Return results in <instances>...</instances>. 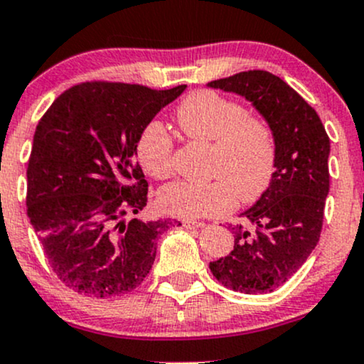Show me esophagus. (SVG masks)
Listing matches in <instances>:
<instances>
[{"instance_id": "obj_1", "label": "esophagus", "mask_w": 364, "mask_h": 364, "mask_svg": "<svg viewBox=\"0 0 364 364\" xmlns=\"http://www.w3.org/2000/svg\"><path fill=\"white\" fill-rule=\"evenodd\" d=\"M183 228L186 229H195V228H203L205 223H200V220H183Z\"/></svg>"}]
</instances>
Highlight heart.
Here are the masks:
<instances>
[{"mask_svg": "<svg viewBox=\"0 0 364 364\" xmlns=\"http://www.w3.org/2000/svg\"><path fill=\"white\" fill-rule=\"evenodd\" d=\"M176 121L186 136L214 141L215 181L178 179L159 191V207L174 217L219 215L231 210L235 195L253 202L272 181L277 144L267 121L246 116L245 107L214 90H196L178 106ZM139 161L150 176L162 179L173 171V140L166 128L152 123L141 133Z\"/></svg>", "mask_w": 364, "mask_h": 364, "instance_id": "b5f03b06", "label": "heart"}]
</instances>
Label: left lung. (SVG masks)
<instances>
[{"label": "left lung", "instance_id": "obj_1", "mask_svg": "<svg viewBox=\"0 0 364 364\" xmlns=\"http://www.w3.org/2000/svg\"><path fill=\"white\" fill-rule=\"evenodd\" d=\"M207 87L246 99L272 128L277 144L269 188L241 214L248 224L229 225L235 235L231 253L208 267L232 291H274L298 272L320 240L330 140L316 111L272 73L241 72Z\"/></svg>", "mask_w": 364, "mask_h": 364}]
</instances>
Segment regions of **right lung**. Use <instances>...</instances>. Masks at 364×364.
I'll list each match as a JSON object with an SVG mask.
<instances>
[{"mask_svg": "<svg viewBox=\"0 0 364 364\" xmlns=\"http://www.w3.org/2000/svg\"><path fill=\"white\" fill-rule=\"evenodd\" d=\"M186 85L72 87L37 124L27 168V215L46 258L70 289L114 298L139 287L169 219L139 220L149 185L136 162L144 129Z\"/></svg>", "mask_w": 364, "mask_h": 364, "instance_id": "1", "label": "right lung"}]
</instances>
